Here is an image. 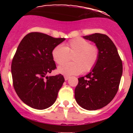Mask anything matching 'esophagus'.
I'll use <instances>...</instances> for the list:
<instances>
[{"label":"esophagus","instance_id":"obj_1","mask_svg":"<svg viewBox=\"0 0 133 133\" xmlns=\"http://www.w3.org/2000/svg\"><path fill=\"white\" fill-rule=\"evenodd\" d=\"M64 77V80H65V81H67V80L70 78V77H69V76H66V75H65Z\"/></svg>","mask_w":133,"mask_h":133}]
</instances>
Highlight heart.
I'll use <instances>...</instances> for the list:
<instances>
[{
    "label": "heart",
    "instance_id": "heart-1",
    "mask_svg": "<svg viewBox=\"0 0 133 133\" xmlns=\"http://www.w3.org/2000/svg\"><path fill=\"white\" fill-rule=\"evenodd\" d=\"M69 55H73V62L60 66L58 72L66 75H78L83 71L89 72L95 67L99 58V49L87 40L76 38L69 41L65 46L57 45L52 52L54 61L58 64L66 62Z\"/></svg>",
    "mask_w": 133,
    "mask_h": 133
}]
</instances>
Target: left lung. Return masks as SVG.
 I'll list each match as a JSON object with an SVG mask.
<instances>
[{"label": "left lung", "mask_w": 133, "mask_h": 133, "mask_svg": "<svg viewBox=\"0 0 133 133\" xmlns=\"http://www.w3.org/2000/svg\"><path fill=\"white\" fill-rule=\"evenodd\" d=\"M83 38L96 44L99 58L88 75L78 78L75 97L82 108L95 110L107 105L115 97L123 74V63L117 47L106 35L95 33Z\"/></svg>", "instance_id": "obj_1"}]
</instances>
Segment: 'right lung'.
I'll return each mask as SVG.
<instances>
[{
  "mask_svg": "<svg viewBox=\"0 0 133 133\" xmlns=\"http://www.w3.org/2000/svg\"><path fill=\"white\" fill-rule=\"evenodd\" d=\"M64 40L34 32L21 41L12 61L11 73L16 94L28 106L43 110L56 101L64 77L46 75L56 69L52 50Z\"/></svg>",
  "mask_w": 133,
  "mask_h": 133,
  "instance_id": "right-lung-1",
  "label": "right lung"
}]
</instances>
